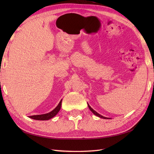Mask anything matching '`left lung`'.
Here are the masks:
<instances>
[{
	"label": "left lung",
	"mask_w": 154,
	"mask_h": 154,
	"mask_svg": "<svg viewBox=\"0 0 154 154\" xmlns=\"http://www.w3.org/2000/svg\"><path fill=\"white\" fill-rule=\"evenodd\" d=\"M88 106H89V109L91 110V112H92L94 114H95L96 116H99V117H100V118H102V119H106V117H104V116H102V115H100V114H99V113H97L95 110H94L92 108H91L90 106H89V104H88Z\"/></svg>",
	"instance_id": "1"
}]
</instances>
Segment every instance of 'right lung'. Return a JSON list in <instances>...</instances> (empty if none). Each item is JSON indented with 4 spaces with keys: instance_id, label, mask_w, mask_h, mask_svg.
I'll use <instances>...</instances> for the list:
<instances>
[{
    "instance_id": "1",
    "label": "right lung",
    "mask_w": 154,
    "mask_h": 154,
    "mask_svg": "<svg viewBox=\"0 0 154 154\" xmlns=\"http://www.w3.org/2000/svg\"><path fill=\"white\" fill-rule=\"evenodd\" d=\"M61 102L62 100L60 102V103L58 104V105L56 106L55 109H54L51 112L47 113V114H40V115H34V116H30V118L34 120H47L51 119L54 116H55L56 114L58 113L59 111H60L61 109Z\"/></svg>"
}]
</instances>
